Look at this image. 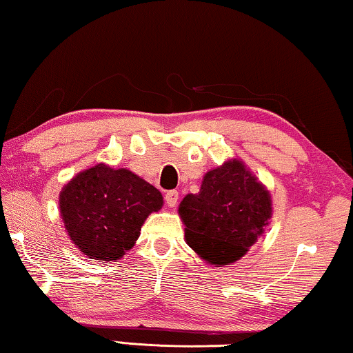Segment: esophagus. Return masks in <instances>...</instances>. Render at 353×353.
Wrapping results in <instances>:
<instances>
[{"label":"esophagus","instance_id":"34e87169","mask_svg":"<svg viewBox=\"0 0 353 353\" xmlns=\"http://www.w3.org/2000/svg\"><path fill=\"white\" fill-rule=\"evenodd\" d=\"M165 199H166V204L170 208H176V204L179 201V192L177 190H170L165 194Z\"/></svg>","mask_w":353,"mask_h":353}]
</instances>
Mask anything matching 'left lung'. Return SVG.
Returning a JSON list of instances; mask_svg holds the SVG:
<instances>
[{
	"mask_svg": "<svg viewBox=\"0 0 353 353\" xmlns=\"http://www.w3.org/2000/svg\"><path fill=\"white\" fill-rule=\"evenodd\" d=\"M185 241L204 261L225 266L244 256L265 233L271 194L241 160L206 172L196 194L179 204Z\"/></svg>",
	"mask_w": 353,
	"mask_h": 353,
	"instance_id": "1",
	"label": "left lung"
}]
</instances>
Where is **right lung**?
<instances>
[{"label":"right lung","instance_id":"add662e5","mask_svg":"<svg viewBox=\"0 0 353 353\" xmlns=\"http://www.w3.org/2000/svg\"><path fill=\"white\" fill-rule=\"evenodd\" d=\"M163 196L154 185L125 168L104 163L79 172L63 187L60 214L70 238L93 260L122 259L141 227L159 212Z\"/></svg>","mask_w":353,"mask_h":353}]
</instances>
